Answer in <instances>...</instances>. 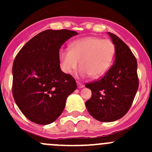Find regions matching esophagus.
Instances as JSON below:
<instances>
[{
	"label": "esophagus",
	"mask_w": 152,
	"mask_h": 152,
	"mask_svg": "<svg viewBox=\"0 0 152 152\" xmlns=\"http://www.w3.org/2000/svg\"><path fill=\"white\" fill-rule=\"evenodd\" d=\"M76 83H77V86H78V87H79V88H83V87H85V85H84L82 83H81V82H77Z\"/></svg>",
	"instance_id": "esophagus-1"
}]
</instances>
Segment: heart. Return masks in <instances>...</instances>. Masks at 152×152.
Here are the masks:
<instances>
[{
	"instance_id": "obj_1",
	"label": "heart",
	"mask_w": 152,
	"mask_h": 152,
	"mask_svg": "<svg viewBox=\"0 0 152 152\" xmlns=\"http://www.w3.org/2000/svg\"><path fill=\"white\" fill-rule=\"evenodd\" d=\"M115 53V45L110 39L87 37L69 45L68 49L59 51L61 68L67 74H72L80 64L79 74L82 77L96 79L109 70Z\"/></svg>"
}]
</instances>
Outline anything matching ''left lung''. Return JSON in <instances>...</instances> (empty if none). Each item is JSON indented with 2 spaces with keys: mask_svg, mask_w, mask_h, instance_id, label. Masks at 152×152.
Instances as JSON below:
<instances>
[{
  "mask_svg": "<svg viewBox=\"0 0 152 152\" xmlns=\"http://www.w3.org/2000/svg\"><path fill=\"white\" fill-rule=\"evenodd\" d=\"M115 45L114 64L99 80L86 84L92 96L86 108L96 120L113 122L129 110L138 89L137 63L130 48L118 37L108 32Z\"/></svg>",
  "mask_w": 152,
  "mask_h": 152,
  "instance_id": "obj_1",
  "label": "left lung"
}]
</instances>
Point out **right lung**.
Returning a JSON list of instances; mask_svg holds the SVG:
<instances>
[{
    "label": "right lung",
    "mask_w": 152,
    "mask_h": 152,
    "mask_svg": "<svg viewBox=\"0 0 152 152\" xmlns=\"http://www.w3.org/2000/svg\"><path fill=\"white\" fill-rule=\"evenodd\" d=\"M67 29L43 31L20 49L12 66L15 103L31 121L53 123L62 114L67 98L76 89L73 76L62 71L59 49L77 35Z\"/></svg>",
    "instance_id": "1"
}]
</instances>
